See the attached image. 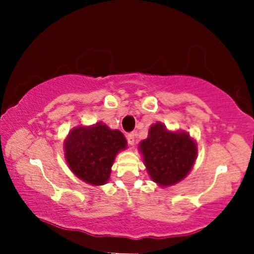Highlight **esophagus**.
<instances>
[{"instance_id": "34e87169", "label": "esophagus", "mask_w": 254, "mask_h": 254, "mask_svg": "<svg viewBox=\"0 0 254 254\" xmlns=\"http://www.w3.org/2000/svg\"><path fill=\"white\" fill-rule=\"evenodd\" d=\"M135 136H136V133H135V132L127 133V142H129V144H130V145H133V144H135Z\"/></svg>"}]
</instances>
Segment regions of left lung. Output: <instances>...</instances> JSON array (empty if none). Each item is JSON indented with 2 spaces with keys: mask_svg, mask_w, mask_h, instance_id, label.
<instances>
[{
  "mask_svg": "<svg viewBox=\"0 0 254 254\" xmlns=\"http://www.w3.org/2000/svg\"><path fill=\"white\" fill-rule=\"evenodd\" d=\"M138 150L154 183L168 188L190 173L197 159V143L186 131H172L165 124H153L148 137L139 142Z\"/></svg>",
  "mask_w": 254,
  "mask_h": 254,
  "instance_id": "obj_1",
  "label": "left lung"
}]
</instances>
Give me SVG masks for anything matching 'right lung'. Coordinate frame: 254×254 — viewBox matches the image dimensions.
<instances>
[{
  "instance_id": "obj_1",
  "label": "right lung",
  "mask_w": 254,
  "mask_h": 254,
  "mask_svg": "<svg viewBox=\"0 0 254 254\" xmlns=\"http://www.w3.org/2000/svg\"><path fill=\"white\" fill-rule=\"evenodd\" d=\"M127 142L119 130H112L103 122L77 125L64 139V157L72 173L82 182L94 186L105 185L111 167Z\"/></svg>"
}]
</instances>
